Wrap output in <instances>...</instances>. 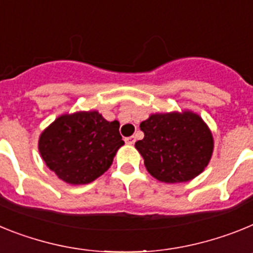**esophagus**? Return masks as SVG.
Instances as JSON below:
<instances>
[{"label":"esophagus","mask_w":253,"mask_h":253,"mask_svg":"<svg viewBox=\"0 0 253 253\" xmlns=\"http://www.w3.org/2000/svg\"><path fill=\"white\" fill-rule=\"evenodd\" d=\"M125 141L128 145H133L136 142V137L135 136H129V137H126V139H125Z\"/></svg>","instance_id":"esophagus-1"}]
</instances>
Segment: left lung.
I'll return each mask as SVG.
<instances>
[{"label":"left lung","mask_w":253,"mask_h":253,"mask_svg":"<svg viewBox=\"0 0 253 253\" xmlns=\"http://www.w3.org/2000/svg\"><path fill=\"white\" fill-rule=\"evenodd\" d=\"M144 139L135 144L148 172L166 183L195 178L211 158L214 141L204 121L192 112L151 114L140 124Z\"/></svg>","instance_id":"8db88e82"}]
</instances>
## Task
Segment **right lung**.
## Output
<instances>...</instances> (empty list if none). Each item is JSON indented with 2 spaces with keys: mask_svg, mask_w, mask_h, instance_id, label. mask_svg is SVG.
Listing matches in <instances>:
<instances>
[{
  "mask_svg": "<svg viewBox=\"0 0 253 253\" xmlns=\"http://www.w3.org/2000/svg\"><path fill=\"white\" fill-rule=\"evenodd\" d=\"M118 121L98 112L63 114L42 132L39 153L58 178L71 184L93 182L111 167L124 145Z\"/></svg>",
  "mask_w": 253,
  "mask_h": 253,
  "instance_id": "1",
  "label": "right lung"
}]
</instances>
